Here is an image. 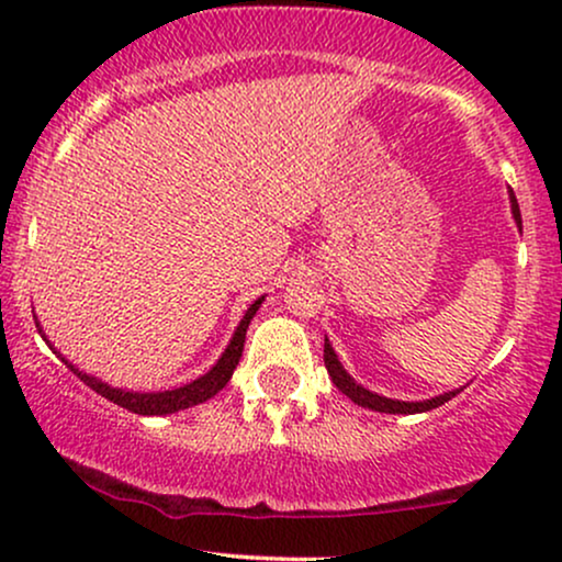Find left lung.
I'll return each mask as SVG.
<instances>
[{
	"instance_id": "8db88e82",
	"label": "left lung",
	"mask_w": 562,
	"mask_h": 562,
	"mask_svg": "<svg viewBox=\"0 0 562 562\" xmlns=\"http://www.w3.org/2000/svg\"><path fill=\"white\" fill-rule=\"evenodd\" d=\"M509 205H513V218L520 229V209H518V200H515V195H513V190H509ZM325 367H327V372H330L333 383L338 385V391H344L353 404L364 406V409H372V412H385V415H417V412H430V409H436V406L447 404L449 398H454L457 393L462 391V389H454L447 393H438V396L423 398V402H398V398L380 396V393L364 389V385H359L357 380L348 375V372L344 370V364L338 362V353L333 351L330 340L327 338H325Z\"/></svg>"
}]
</instances>
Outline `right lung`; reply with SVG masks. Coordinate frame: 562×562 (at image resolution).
<instances>
[{"mask_svg":"<svg viewBox=\"0 0 562 562\" xmlns=\"http://www.w3.org/2000/svg\"><path fill=\"white\" fill-rule=\"evenodd\" d=\"M261 303H263V295H261V299H256L254 303H250L248 312H245V317L240 319V325H237L235 335H232L229 346L224 348V353H222V357H218V362H216L214 367H211V370L205 372V375L195 378V380H192V383H187V385H179V389L156 391V393H139V391L113 389V385L102 383L100 378L87 375V372H81L79 367L70 364L68 359L63 357V353L57 351V348H55L53 344H49L47 335H44L42 325H38V322H36V327H38V333H42V338L47 340V346L53 348L57 357H60L63 362H66V364L70 367V372H74V375H79V378L83 380V383H87L92 391L100 393V396H105L108 402L124 406V409L134 412V415H171V412L187 409V406H195V404L209 402L211 396H216V393L222 391L224 385L229 383L232 372H235V367H237V362H240V357H243L245 333H248L250 319L256 317V312H259Z\"/></svg>","mask_w":562,"mask_h":562,"instance_id":"1","label":"right lung"}]
</instances>
